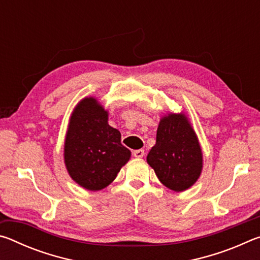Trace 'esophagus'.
Wrapping results in <instances>:
<instances>
[{
	"label": "esophagus",
	"mask_w": 260,
	"mask_h": 260,
	"mask_svg": "<svg viewBox=\"0 0 260 260\" xmlns=\"http://www.w3.org/2000/svg\"><path fill=\"white\" fill-rule=\"evenodd\" d=\"M133 155L136 158H142L144 156V150H143V149H139V150H135L133 152Z\"/></svg>",
	"instance_id": "1"
}]
</instances>
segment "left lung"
Returning a JSON list of instances; mask_svg holds the SVG:
<instances>
[{"mask_svg":"<svg viewBox=\"0 0 260 260\" xmlns=\"http://www.w3.org/2000/svg\"><path fill=\"white\" fill-rule=\"evenodd\" d=\"M159 181L171 190L184 191L201 177L203 152L196 132L183 112L160 118L156 144L147 156Z\"/></svg>","mask_w":260,"mask_h":260,"instance_id":"1","label":"left lung"}]
</instances>
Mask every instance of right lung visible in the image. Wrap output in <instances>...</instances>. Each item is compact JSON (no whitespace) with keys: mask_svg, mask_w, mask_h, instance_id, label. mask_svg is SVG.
<instances>
[{"mask_svg":"<svg viewBox=\"0 0 260 260\" xmlns=\"http://www.w3.org/2000/svg\"><path fill=\"white\" fill-rule=\"evenodd\" d=\"M108 119V110L93 96L82 99L70 116L64 162L73 181L90 191L108 187L132 155Z\"/></svg>","mask_w":260,"mask_h":260,"instance_id":"1","label":"right lung"}]
</instances>
